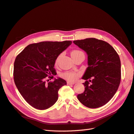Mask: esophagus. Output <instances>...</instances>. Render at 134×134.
<instances>
[{
	"label": "esophagus",
	"instance_id": "34e87169",
	"mask_svg": "<svg viewBox=\"0 0 134 134\" xmlns=\"http://www.w3.org/2000/svg\"><path fill=\"white\" fill-rule=\"evenodd\" d=\"M67 84L68 85H72V84H74V82H70V81H68Z\"/></svg>",
	"mask_w": 134,
	"mask_h": 134
}]
</instances>
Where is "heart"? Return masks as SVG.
Returning a JSON list of instances; mask_svg holds the SVG:
<instances>
[{
    "instance_id": "1",
    "label": "heart",
    "mask_w": 134,
    "mask_h": 134,
    "mask_svg": "<svg viewBox=\"0 0 134 134\" xmlns=\"http://www.w3.org/2000/svg\"><path fill=\"white\" fill-rule=\"evenodd\" d=\"M83 52L79 50H73L71 52V56L72 58H74L75 56L79 55L80 54H83ZM59 57H58L56 60V63L58 62ZM79 74L77 72H66L63 74V76L65 79H67L70 81H74L78 78Z\"/></svg>"
}]
</instances>
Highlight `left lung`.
Returning a JSON list of instances; mask_svg holds the SVG:
<instances>
[{"label": "left lung", "instance_id": "1", "mask_svg": "<svg viewBox=\"0 0 134 134\" xmlns=\"http://www.w3.org/2000/svg\"><path fill=\"white\" fill-rule=\"evenodd\" d=\"M73 42L88 55V66L82 76L86 80L83 83L85 90L77 96L78 99L88 108L103 106L112 98L119 87V56L112 46L102 40L89 38Z\"/></svg>", "mask_w": 134, "mask_h": 134}]
</instances>
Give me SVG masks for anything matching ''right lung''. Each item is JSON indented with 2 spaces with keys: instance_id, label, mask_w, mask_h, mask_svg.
<instances>
[{
  "instance_id": "obj_1",
  "label": "right lung",
  "mask_w": 134,
  "mask_h": 134,
  "mask_svg": "<svg viewBox=\"0 0 134 134\" xmlns=\"http://www.w3.org/2000/svg\"><path fill=\"white\" fill-rule=\"evenodd\" d=\"M71 43V41H64L30 44L16 57L14 83L23 98L31 106L43 110L57 101L59 89L66 85V82L58 78L47 83L46 77L51 74L55 75L56 59Z\"/></svg>"
}]
</instances>
